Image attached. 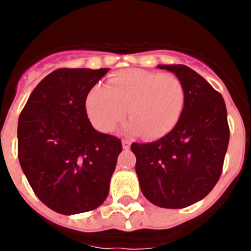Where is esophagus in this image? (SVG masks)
I'll return each instance as SVG.
<instances>
[{
    "label": "esophagus",
    "instance_id": "1",
    "mask_svg": "<svg viewBox=\"0 0 251 251\" xmlns=\"http://www.w3.org/2000/svg\"><path fill=\"white\" fill-rule=\"evenodd\" d=\"M122 146H123L124 150H129V147H130L129 139H123V141H122Z\"/></svg>",
    "mask_w": 251,
    "mask_h": 251
}]
</instances>
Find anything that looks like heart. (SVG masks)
<instances>
[{"instance_id": "1", "label": "heart", "mask_w": 251, "mask_h": 251, "mask_svg": "<svg viewBox=\"0 0 251 251\" xmlns=\"http://www.w3.org/2000/svg\"><path fill=\"white\" fill-rule=\"evenodd\" d=\"M185 88L172 74L128 69L108 77L105 86H93L86 113L103 133L114 129L126 117L128 129L150 139L161 138L176 127L185 108Z\"/></svg>"}]
</instances>
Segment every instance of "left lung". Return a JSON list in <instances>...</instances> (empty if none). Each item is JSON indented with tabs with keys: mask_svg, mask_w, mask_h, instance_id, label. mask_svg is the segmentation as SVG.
Wrapping results in <instances>:
<instances>
[{
	"mask_svg": "<svg viewBox=\"0 0 251 251\" xmlns=\"http://www.w3.org/2000/svg\"><path fill=\"white\" fill-rule=\"evenodd\" d=\"M178 77L185 108L176 127L152 143H132L143 195L153 205L182 208L210 194L223 172L230 129L224 98L186 65H158Z\"/></svg>",
	"mask_w": 251,
	"mask_h": 251,
	"instance_id": "left-lung-1",
	"label": "left lung"
}]
</instances>
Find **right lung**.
Returning <instances> with one entry per match:
<instances>
[{"label":"right lung","instance_id":"1","mask_svg":"<svg viewBox=\"0 0 251 251\" xmlns=\"http://www.w3.org/2000/svg\"><path fill=\"white\" fill-rule=\"evenodd\" d=\"M108 70L57 69L37 84L20 114V165L35 195L59 214L92 211L109 192L122 142L95 130L85 108Z\"/></svg>","mask_w":251,"mask_h":251}]
</instances>
